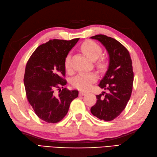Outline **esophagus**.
<instances>
[{
    "mask_svg": "<svg viewBox=\"0 0 157 157\" xmlns=\"http://www.w3.org/2000/svg\"><path fill=\"white\" fill-rule=\"evenodd\" d=\"M86 94H87V93L84 92V91H80V93H79L80 95H85Z\"/></svg>",
    "mask_w": 157,
    "mask_h": 157,
    "instance_id": "34e87169",
    "label": "esophagus"
}]
</instances>
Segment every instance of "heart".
I'll use <instances>...</instances> for the list:
<instances>
[{
  "instance_id": "1",
  "label": "heart",
  "mask_w": 157,
  "mask_h": 157,
  "mask_svg": "<svg viewBox=\"0 0 157 157\" xmlns=\"http://www.w3.org/2000/svg\"><path fill=\"white\" fill-rule=\"evenodd\" d=\"M81 49L82 52L87 56L89 59L91 60L97 59L101 54V48L93 40H86L83 43ZM70 56L68 54L66 57L64 61V66L66 70H69L70 68ZM97 66L99 68H104L105 66V62L103 58H100L97 62ZM97 75L94 72L89 73H83V74H79L72 80V85L73 87L79 89V90H88L90 89L92 84L97 81Z\"/></svg>"
}]
</instances>
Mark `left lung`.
Returning <instances> with one entry per match:
<instances>
[{
	"instance_id": "left-lung-1",
	"label": "left lung",
	"mask_w": 157,
	"mask_h": 157,
	"mask_svg": "<svg viewBox=\"0 0 157 157\" xmlns=\"http://www.w3.org/2000/svg\"><path fill=\"white\" fill-rule=\"evenodd\" d=\"M105 47L109 54V66L99 87L107 90L97 95V101L91 108L94 116L110 121L125 108L132 95L133 82L132 61L128 50L113 38L104 34L91 37Z\"/></svg>"
}]
</instances>
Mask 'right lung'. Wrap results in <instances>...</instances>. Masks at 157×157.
Here are the masks:
<instances>
[{"instance_id":"right-lung-1","label":"right lung","mask_w":157,"mask_h":157,"mask_svg":"<svg viewBox=\"0 0 157 157\" xmlns=\"http://www.w3.org/2000/svg\"><path fill=\"white\" fill-rule=\"evenodd\" d=\"M78 40H50L38 46L26 63L24 82L27 99L35 114L47 123L62 120L78 95V91L63 88L67 83L65 58Z\"/></svg>"}]
</instances>
